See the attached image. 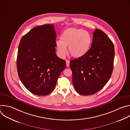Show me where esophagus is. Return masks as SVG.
I'll return each instance as SVG.
<instances>
[{"label":"esophagus","instance_id":"1","mask_svg":"<svg viewBox=\"0 0 130 130\" xmlns=\"http://www.w3.org/2000/svg\"><path fill=\"white\" fill-rule=\"evenodd\" d=\"M66 66L67 67H69V63H70V61L69 60H66Z\"/></svg>","mask_w":130,"mask_h":130}]
</instances>
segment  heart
Returning <instances> with one entry per match:
<instances>
[{"label": "heart", "instance_id": "1", "mask_svg": "<svg viewBox=\"0 0 130 130\" xmlns=\"http://www.w3.org/2000/svg\"><path fill=\"white\" fill-rule=\"evenodd\" d=\"M91 42V36L88 32L81 29L69 28L62 32L60 41L56 42V46L61 56L65 55L66 47H68V52L72 57L79 58L87 53Z\"/></svg>", "mask_w": 130, "mask_h": 130}]
</instances>
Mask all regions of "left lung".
Here are the masks:
<instances>
[{
  "label": "left lung",
  "instance_id": "1",
  "mask_svg": "<svg viewBox=\"0 0 130 130\" xmlns=\"http://www.w3.org/2000/svg\"><path fill=\"white\" fill-rule=\"evenodd\" d=\"M114 55L112 41L104 32L96 29L87 53L70 62L72 83L76 91L86 96L100 90L112 75Z\"/></svg>",
  "mask_w": 130,
  "mask_h": 130
}]
</instances>
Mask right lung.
<instances>
[{
	"instance_id": "right-lung-1",
	"label": "right lung",
	"mask_w": 130,
	"mask_h": 130,
	"mask_svg": "<svg viewBox=\"0 0 130 130\" xmlns=\"http://www.w3.org/2000/svg\"><path fill=\"white\" fill-rule=\"evenodd\" d=\"M55 39L54 25L48 24L33 28L20 41L16 62L18 77L34 95L50 94L65 68V61L55 53Z\"/></svg>"
}]
</instances>
